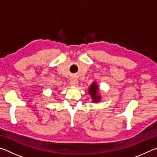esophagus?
<instances>
[{
	"label": "esophagus",
	"mask_w": 157,
	"mask_h": 157,
	"mask_svg": "<svg viewBox=\"0 0 157 157\" xmlns=\"http://www.w3.org/2000/svg\"><path fill=\"white\" fill-rule=\"evenodd\" d=\"M78 83V79L75 78V77H73V78L71 79V80H70V84L71 85H72V86H75V85Z\"/></svg>",
	"instance_id": "34e87169"
}]
</instances>
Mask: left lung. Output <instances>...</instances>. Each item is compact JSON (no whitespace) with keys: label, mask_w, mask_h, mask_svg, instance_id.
<instances>
[{"label":"left lung","mask_w":157,"mask_h":157,"mask_svg":"<svg viewBox=\"0 0 157 157\" xmlns=\"http://www.w3.org/2000/svg\"><path fill=\"white\" fill-rule=\"evenodd\" d=\"M98 85L97 84L96 82H94V83H92L91 84V86H89V91H88V93L91 95L93 102H98L101 100L100 95L99 94H98Z\"/></svg>","instance_id":"8db88e82"}]
</instances>
